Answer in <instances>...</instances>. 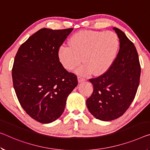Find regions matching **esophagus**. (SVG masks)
Returning <instances> with one entry per match:
<instances>
[{"label": "esophagus", "instance_id": "obj_1", "mask_svg": "<svg viewBox=\"0 0 150 150\" xmlns=\"http://www.w3.org/2000/svg\"><path fill=\"white\" fill-rule=\"evenodd\" d=\"M77 78H78V81H79V83H82L85 81L84 78H83L81 77H78Z\"/></svg>", "mask_w": 150, "mask_h": 150}]
</instances>
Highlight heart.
<instances>
[{
  "label": "heart",
  "instance_id": "heart-1",
  "mask_svg": "<svg viewBox=\"0 0 150 150\" xmlns=\"http://www.w3.org/2000/svg\"><path fill=\"white\" fill-rule=\"evenodd\" d=\"M69 44L59 47V61L66 69L71 71L83 59L84 63L76 73L87 76L93 71L98 75L109 69L117 55L120 42L117 35L112 31L84 30L73 35Z\"/></svg>",
  "mask_w": 150,
  "mask_h": 150
}]
</instances>
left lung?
Masks as SVG:
<instances>
[{
  "label": "left lung",
  "instance_id": "left-lung-1",
  "mask_svg": "<svg viewBox=\"0 0 150 150\" xmlns=\"http://www.w3.org/2000/svg\"><path fill=\"white\" fill-rule=\"evenodd\" d=\"M113 29L120 39L118 54L105 73L89 79L93 91L86 101L89 112L105 122L120 117L129 108L136 95L141 74L134 43L120 29Z\"/></svg>",
  "mask_w": 150,
  "mask_h": 150
}]
</instances>
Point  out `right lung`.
<instances>
[{"mask_svg": "<svg viewBox=\"0 0 150 150\" xmlns=\"http://www.w3.org/2000/svg\"><path fill=\"white\" fill-rule=\"evenodd\" d=\"M73 28H41L21 45L12 69L13 87L21 105L37 122L49 123L63 113L66 101L78 84L63 67L58 51Z\"/></svg>", "mask_w": 150, "mask_h": 150, "instance_id": "obj_1", "label": "right lung"}]
</instances>
